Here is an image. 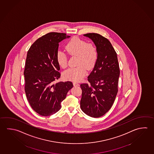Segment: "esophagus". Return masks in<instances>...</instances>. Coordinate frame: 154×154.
Returning <instances> with one entry per match:
<instances>
[{
	"label": "esophagus",
	"instance_id": "esophagus-1",
	"mask_svg": "<svg viewBox=\"0 0 154 154\" xmlns=\"http://www.w3.org/2000/svg\"><path fill=\"white\" fill-rule=\"evenodd\" d=\"M73 84H74V86H79V84L78 82H73Z\"/></svg>",
	"mask_w": 154,
	"mask_h": 154
}]
</instances>
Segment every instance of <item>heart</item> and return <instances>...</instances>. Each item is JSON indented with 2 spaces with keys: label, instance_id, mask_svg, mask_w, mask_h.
<instances>
[{
  "label": "heart",
  "instance_id": "obj_1",
  "mask_svg": "<svg viewBox=\"0 0 154 154\" xmlns=\"http://www.w3.org/2000/svg\"><path fill=\"white\" fill-rule=\"evenodd\" d=\"M67 53L77 56L76 66L69 68L63 73L64 78L74 81L82 80L86 74V69H91L94 66L98 58V51L95 46L78 37H74L66 45ZM56 60L60 67L67 66V56L64 51H59L56 54Z\"/></svg>",
  "mask_w": 154,
  "mask_h": 154
}]
</instances>
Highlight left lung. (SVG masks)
<instances>
[{
    "label": "left lung",
    "mask_w": 154,
    "mask_h": 154,
    "mask_svg": "<svg viewBox=\"0 0 154 154\" xmlns=\"http://www.w3.org/2000/svg\"><path fill=\"white\" fill-rule=\"evenodd\" d=\"M98 51L94 68L88 76L89 84L80 85V107L91 117L103 116L111 108L118 92L120 74L117 55L108 39L95 33L85 34Z\"/></svg>",
    "instance_id": "1"
}]
</instances>
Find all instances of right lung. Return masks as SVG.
I'll return each instance as SVG.
<instances>
[{"instance_id": "right-lung-1", "label": "right lung", "mask_w": 154, "mask_h": 154, "mask_svg": "<svg viewBox=\"0 0 154 154\" xmlns=\"http://www.w3.org/2000/svg\"><path fill=\"white\" fill-rule=\"evenodd\" d=\"M70 37L49 32L37 39L28 51L24 72L25 94L32 109L42 116L59 111L62 101L73 87L71 81L54 84L61 76L56 60L59 43Z\"/></svg>"}]
</instances>
